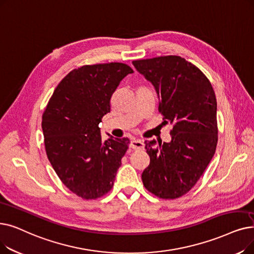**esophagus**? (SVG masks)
I'll use <instances>...</instances> for the list:
<instances>
[{
  "label": "esophagus",
  "instance_id": "34e87169",
  "mask_svg": "<svg viewBox=\"0 0 254 254\" xmlns=\"http://www.w3.org/2000/svg\"><path fill=\"white\" fill-rule=\"evenodd\" d=\"M129 147L133 149H143L144 148V143L140 139H133L129 143Z\"/></svg>",
  "mask_w": 254,
  "mask_h": 254
}]
</instances>
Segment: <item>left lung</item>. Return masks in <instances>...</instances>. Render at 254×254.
Masks as SVG:
<instances>
[{"label": "left lung", "instance_id": "8db88e82", "mask_svg": "<svg viewBox=\"0 0 254 254\" xmlns=\"http://www.w3.org/2000/svg\"><path fill=\"white\" fill-rule=\"evenodd\" d=\"M159 96L164 123L172 125L171 141H145L150 158L142 173L145 188L163 199L189 192L214 157L218 141L217 101L211 82L180 56L133 61Z\"/></svg>", "mask_w": 254, "mask_h": 254}]
</instances>
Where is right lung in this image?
I'll list each match as a JSON object with an SVG mask.
<instances>
[{
	"instance_id": "obj_1",
	"label": "right lung",
	"mask_w": 254,
	"mask_h": 254,
	"mask_svg": "<svg viewBox=\"0 0 254 254\" xmlns=\"http://www.w3.org/2000/svg\"><path fill=\"white\" fill-rule=\"evenodd\" d=\"M134 70L124 63L84 65L59 83L42 115L48 159L61 182L79 197L95 199L112 189L127 138L103 141L98 125L111 97ZM110 136V135H109Z\"/></svg>"
}]
</instances>
